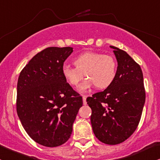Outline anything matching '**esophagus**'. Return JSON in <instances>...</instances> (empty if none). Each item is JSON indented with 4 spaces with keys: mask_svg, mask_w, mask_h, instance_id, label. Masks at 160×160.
<instances>
[{
    "mask_svg": "<svg viewBox=\"0 0 160 160\" xmlns=\"http://www.w3.org/2000/svg\"><path fill=\"white\" fill-rule=\"evenodd\" d=\"M82 97H83V104H84V105H86V104H87V96H86V95H82Z\"/></svg>",
    "mask_w": 160,
    "mask_h": 160,
    "instance_id": "esophagus-1",
    "label": "esophagus"
}]
</instances>
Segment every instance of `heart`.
<instances>
[{
	"mask_svg": "<svg viewBox=\"0 0 160 160\" xmlns=\"http://www.w3.org/2000/svg\"><path fill=\"white\" fill-rule=\"evenodd\" d=\"M75 67L69 65L62 67V75L72 87H77L83 77L79 90L84 92L91 87L102 90L112 85L117 75L118 66L113 57L98 52H85L73 60Z\"/></svg>",
	"mask_w": 160,
	"mask_h": 160,
	"instance_id": "obj_1",
	"label": "heart"
}]
</instances>
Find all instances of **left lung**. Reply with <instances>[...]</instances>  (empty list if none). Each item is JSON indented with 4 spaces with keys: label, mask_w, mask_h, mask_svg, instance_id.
<instances>
[{
    "label": "left lung",
    "mask_w": 160,
    "mask_h": 160,
    "mask_svg": "<svg viewBox=\"0 0 160 160\" xmlns=\"http://www.w3.org/2000/svg\"><path fill=\"white\" fill-rule=\"evenodd\" d=\"M118 63L112 85L87 97L91 108L92 128L102 142L116 145L124 142L136 130L146 100L143 75L139 64L124 50L110 46Z\"/></svg>",
    "instance_id": "8db88e82"
}]
</instances>
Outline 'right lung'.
I'll list each match as a JSON object with an SVG mask.
<instances>
[{
	"instance_id": "1",
	"label": "right lung",
	"mask_w": 160,
	"mask_h": 160,
	"mask_svg": "<svg viewBox=\"0 0 160 160\" xmlns=\"http://www.w3.org/2000/svg\"><path fill=\"white\" fill-rule=\"evenodd\" d=\"M73 48L51 47L37 53L20 73L17 112L25 131L42 146L56 147L70 137L83 99L62 75Z\"/></svg>"
}]
</instances>
